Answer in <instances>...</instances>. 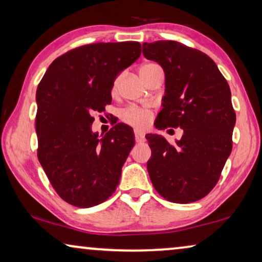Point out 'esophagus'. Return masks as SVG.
Here are the masks:
<instances>
[{
    "instance_id": "34e87169",
    "label": "esophagus",
    "mask_w": 262,
    "mask_h": 262,
    "mask_svg": "<svg viewBox=\"0 0 262 262\" xmlns=\"http://www.w3.org/2000/svg\"><path fill=\"white\" fill-rule=\"evenodd\" d=\"M135 138H136V142H137V143H144L145 142L144 135H143V132H141L139 130L135 131Z\"/></svg>"
}]
</instances>
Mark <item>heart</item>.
Segmentation results:
<instances>
[{
  "mask_svg": "<svg viewBox=\"0 0 262 262\" xmlns=\"http://www.w3.org/2000/svg\"><path fill=\"white\" fill-rule=\"evenodd\" d=\"M148 66H155V64H146L144 67H148ZM116 87H117V81L113 85V91L116 89ZM121 119H123L125 123L132 125V126L142 128L148 125L150 120V113L144 108H139V107L131 106V107H127L126 110H124L123 112H121Z\"/></svg>",
  "mask_w": 262,
  "mask_h": 262,
  "instance_id": "1",
  "label": "heart"
}]
</instances>
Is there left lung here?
<instances>
[{
    "instance_id": "left-lung-1",
    "label": "left lung",
    "mask_w": 262,
    "mask_h": 262,
    "mask_svg": "<svg viewBox=\"0 0 262 262\" xmlns=\"http://www.w3.org/2000/svg\"><path fill=\"white\" fill-rule=\"evenodd\" d=\"M143 55L159 63L166 76L155 126L184 130L174 145L163 136H145L150 180L171 203L196 202L216 186L231 152L236 114L230 88L209 56L181 42H144Z\"/></svg>"
}]
</instances>
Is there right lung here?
<instances>
[{
    "label": "right lung",
    "instance_id": "right-lung-1",
    "mask_svg": "<svg viewBox=\"0 0 262 262\" xmlns=\"http://www.w3.org/2000/svg\"><path fill=\"white\" fill-rule=\"evenodd\" d=\"M139 56L137 41L83 45L53 60L38 84V160L55 191L71 205H99L119 185L134 131L119 123L100 138L92 131V114L105 111L114 80Z\"/></svg>",
    "mask_w": 262,
    "mask_h": 262
}]
</instances>
